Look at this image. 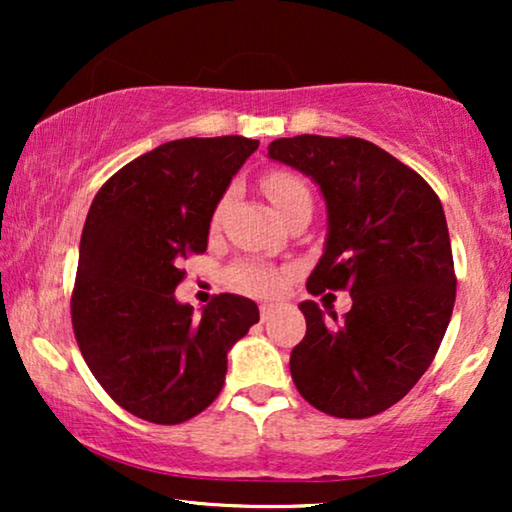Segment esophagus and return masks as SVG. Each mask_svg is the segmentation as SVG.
Returning <instances> with one entry per match:
<instances>
[{
	"label": "esophagus",
	"mask_w": 512,
	"mask_h": 512,
	"mask_svg": "<svg viewBox=\"0 0 512 512\" xmlns=\"http://www.w3.org/2000/svg\"><path fill=\"white\" fill-rule=\"evenodd\" d=\"M279 307H282V303H263V305H261V319L265 321V319L270 317L272 312H277Z\"/></svg>",
	"instance_id": "1"
}]
</instances>
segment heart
<instances>
[{"label": "heart", "mask_w": 512, "mask_h": 512, "mask_svg": "<svg viewBox=\"0 0 512 512\" xmlns=\"http://www.w3.org/2000/svg\"><path fill=\"white\" fill-rule=\"evenodd\" d=\"M265 195L275 205L279 214L291 212L293 207L300 205V202H312L310 188L296 174L286 170H272L263 177L261 181ZM228 279L235 289L244 293H254V296H270V293H277L286 282V272L279 268H272V265L263 263H237L228 270Z\"/></svg>", "instance_id": "obj_1"}]
</instances>
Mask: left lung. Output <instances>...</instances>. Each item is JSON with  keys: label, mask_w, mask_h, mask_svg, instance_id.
Segmentation results:
<instances>
[{"label": "left lung", "mask_w": 512, "mask_h": 512, "mask_svg": "<svg viewBox=\"0 0 512 512\" xmlns=\"http://www.w3.org/2000/svg\"><path fill=\"white\" fill-rule=\"evenodd\" d=\"M268 158L303 172L326 200L324 254L307 291L347 289L338 317L300 303L307 333L291 352L300 396L333 417L380 415L431 366L457 277L443 205L415 170L359 137L275 139Z\"/></svg>", "instance_id": "8db88e82"}]
</instances>
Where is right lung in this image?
Here are the masks:
<instances>
[{
  "mask_svg": "<svg viewBox=\"0 0 512 512\" xmlns=\"http://www.w3.org/2000/svg\"><path fill=\"white\" fill-rule=\"evenodd\" d=\"M256 139L188 137L121 167L83 226L72 326L90 373L114 401L153 424L212 405L228 352L258 321L254 300L221 293L202 307L174 298L181 261L207 249L209 223Z\"/></svg>",
  "mask_w": 512,
  "mask_h": 512,
  "instance_id": "obj_1",
  "label": "right lung"
}]
</instances>
